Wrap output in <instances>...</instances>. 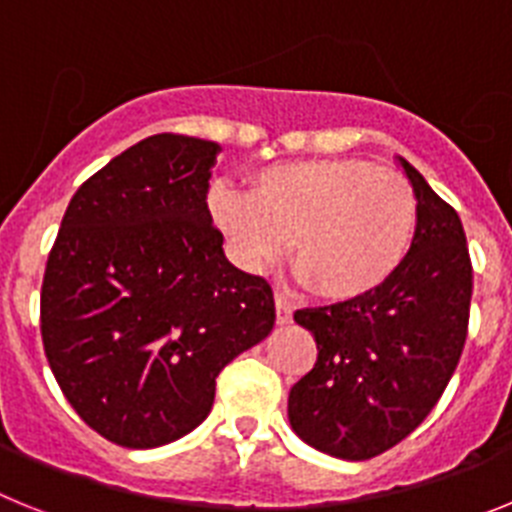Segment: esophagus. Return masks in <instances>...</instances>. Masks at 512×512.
I'll return each mask as SVG.
<instances>
[{
    "label": "esophagus",
    "mask_w": 512,
    "mask_h": 512,
    "mask_svg": "<svg viewBox=\"0 0 512 512\" xmlns=\"http://www.w3.org/2000/svg\"><path fill=\"white\" fill-rule=\"evenodd\" d=\"M275 319H278V324H288L293 319V306L283 299L281 293H275Z\"/></svg>",
    "instance_id": "1"
}]
</instances>
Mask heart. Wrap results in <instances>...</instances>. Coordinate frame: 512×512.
<instances>
[{
	"instance_id": "heart-1",
	"label": "heart",
	"mask_w": 512,
	"mask_h": 512,
	"mask_svg": "<svg viewBox=\"0 0 512 512\" xmlns=\"http://www.w3.org/2000/svg\"><path fill=\"white\" fill-rule=\"evenodd\" d=\"M208 208L244 268H268L293 239V270L330 301L384 286L417 231L412 182L366 159L273 164L250 177L247 195L211 190Z\"/></svg>"
}]
</instances>
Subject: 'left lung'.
Instances as JSON below:
<instances>
[{
	"instance_id": "obj_1",
	"label": "left lung",
	"mask_w": 512,
	"mask_h": 512,
	"mask_svg": "<svg viewBox=\"0 0 512 512\" xmlns=\"http://www.w3.org/2000/svg\"><path fill=\"white\" fill-rule=\"evenodd\" d=\"M399 162L417 193L410 255L368 296L293 314L314 335L317 361L291 386L288 420L337 459L402 443L443 397L469 335L474 270L459 213Z\"/></svg>"
}]
</instances>
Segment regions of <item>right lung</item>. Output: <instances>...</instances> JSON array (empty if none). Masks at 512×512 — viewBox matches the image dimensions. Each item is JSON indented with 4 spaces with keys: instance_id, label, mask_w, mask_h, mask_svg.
Instances as JSON below:
<instances>
[{
    "instance_id": "1",
    "label": "right lung",
    "mask_w": 512,
    "mask_h": 512,
    "mask_svg": "<svg viewBox=\"0 0 512 512\" xmlns=\"http://www.w3.org/2000/svg\"><path fill=\"white\" fill-rule=\"evenodd\" d=\"M219 144L139 141L84 180L53 242L41 337L95 433L157 448L198 428L216 376L270 335L273 288L226 260L206 193Z\"/></svg>"
}]
</instances>
